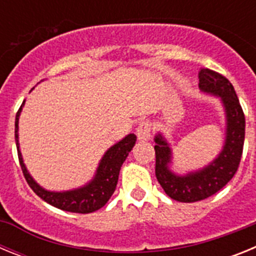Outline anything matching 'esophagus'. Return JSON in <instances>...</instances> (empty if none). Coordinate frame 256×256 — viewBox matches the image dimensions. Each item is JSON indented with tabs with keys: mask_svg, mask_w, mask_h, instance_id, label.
Returning <instances> with one entry per match:
<instances>
[{
	"mask_svg": "<svg viewBox=\"0 0 256 256\" xmlns=\"http://www.w3.org/2000/svg\"><path fill=\"white\" fill-rule=\"evenodd\" d=\"M138 141H148L151 136V123L148 120H144L140 123L138 128L136 130Z\"/></svg>",
	"mask_w": 256,
	"mask_h": 256,
	"instance_id": "esophagus-1",
	"label": "esophagus"
}]
</instances>
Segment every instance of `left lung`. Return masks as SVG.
<instances>
[{"label": "left lung", "mask_w": 256, "mask_h": 256, "mask_svg": "<svg viewBox=\"0 0 256 256\" xmlns=\"http://www.w3.org/2000/svg\"><path fill=\"white\" fill-rule=\"evenodd\" d=\"M198 88L202 94L219 97L226 114L224 144L216 158L204 168L186 174L174 173L173 152L162 133L155 136V174L170 198L180 202H196L214 195L232 180L242 156L245 115L236 91L226 76L210 69L198 72Z\"/></svg>", "instance_id": "1"}]
</instances>
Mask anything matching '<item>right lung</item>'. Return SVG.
I'll list each match as a JSON object with an SVG mask.
<instances>
[{
	"instance_id": "obj_1",
	"label": "right lung",
	"mask_w": 256,
	"mask_h": 256,
	"mask_svg": "<svg viewBox=\"0 0 256 256\" xmlns=\"http://www.w3.org/2000/svg\"><path fill=\"white\" fill-rule=\"evenodd\" d=\"M24 104H26V101H22L16 118H15V141H16L20 166H22V174H24L30 188L42 200L46 201L47 204L58 208L61 210H65V212L88 214V212L101 209L108 202V198H112L115 188H116L119 172H120L122 165L126 162L128 154L134 146L136 140H137L136 134L130 133V134L126 136L123 140L112 144V148H108V151L104 154L102 159L98 162L94 178L88 183H86L84 186L69 190V191H48V190L40 186L33 180V177L26 169V164H24V160H22L19 144V116Z\"/></svg>"
}]
</instances>
